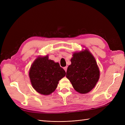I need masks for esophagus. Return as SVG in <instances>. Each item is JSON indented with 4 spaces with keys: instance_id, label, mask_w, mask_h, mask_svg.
<instances>
[{
    "instance_id": "obj_1",
    "label": "esophagus",
    "mask_w": 125,
    "mask_h": 125,
    "mask_svg": "<svg viewBox=\"0 0 125 125\" xmlns=\"http://www.w3.org/2000/svg\"><path fill=\"white\" fill-rule=\"evenodd\" d=\"M63 69L65 70V71L66 72V71H67V67H63Z\"/></svg>"
}]
</instances>
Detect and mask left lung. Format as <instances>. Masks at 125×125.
I'll return each mask as SVG.
<instances>
[{
  "label": "left lung",
  "mask_w": 125,
  "mask_h": 125,
  "mask_svg": "<svg viewBox=\"0 0 125 125\" xmlns=\"http://www.w3.org/2000/svg\"><path fill=\"white\" fill-rule=\"evenodd\" d=\"M73 56L66 77L77 92L88 93L95 87L100 76L96 60L88 49L75 52Z\"/></svg>",
  "instance_id": "8db88e82"
}]
</instances>
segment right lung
Masks as SVG:
<instances>
[{
	"instance_id": "right-lung-1",
	"label": "right lung",
	"mask_w": 125,
	"mask_h": 125,
	"mask_svg": "<svg viewBox=\"0 0 125 125\" xmlns=\"http://www.w3.org/2000/svg\"><path fill=\"white\" fill-rule=\"evenodd\" d=\"M31 84L37 92L44 95L55 91L58 82L66 75L65 71L58 62L48 59V55L38 56L29 72Z\"/></svg>"
}]
</instances>
